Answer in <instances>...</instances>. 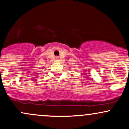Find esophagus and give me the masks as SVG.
Masks as SVG:
<instances>
[{
    "instance_id": "34e87169",
    "label": "esophagus",
    "mask_w": 129,
    "mask_h": 129,
    "mask_svg": "<svg viewBox=\"0 0 129 129\" xmlns=\"http://www.w3.org/2000/svg\"><path fill=\"white\" fill-rule=\"evenodd\" d=\"M55 59H56L57 60H59V57H55Z\"/></svg>"
}]
</instances>
